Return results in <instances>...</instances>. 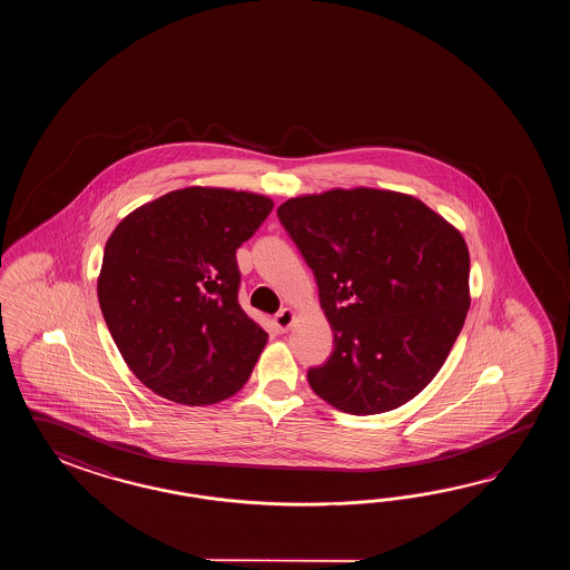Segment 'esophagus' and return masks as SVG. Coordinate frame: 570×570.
<instances>
[{
    "label": "esophagus",
    "instance_id": "esophagus-1",
    "mask_svg": "<svg viewBox=\"0 0 570 570\" xmlns=\"http://www.w3.org/2000/svg\"><path fill=\"white\" fill-rule=\"evenodd\" d=\"M293 322H295V312H293L291 307L281 309L279 314L273 317V324H275V327H277L279 332H287V330L293 326Z\"/></svg>",
    "mask_w": 570,
    "mask_h": 570
}]
</instances>
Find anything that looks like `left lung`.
Masks as SVG:
<instances>
[{"instance_id":"8db88e82","label":"left lung","mask_w":570,"mask_h":570,"mask_svg":"<svg viewBox=\"0 0 570 570\" xmlns=\"http://www.w3.org/2000/svg\"><path fill=\"white\" fill-rule=\"evenodd\" d=\"M281 224L314 271L334 352L315 395L352 415L391 412L438 375L471 307L469 248L413 195L354 187L291 197Z\"/></svg>"}]
</instances>
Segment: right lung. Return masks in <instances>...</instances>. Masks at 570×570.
Masks as SVG:
<instances>
[{
	"mask_svg": "<svg viewBox=\"0 0 570 570\" xmlns=\"http://www.w3.org/2000/svg\"><path fill=\"white\" fill-rule=\"evenodd\" d=\"M273 206L195 185L136 207L111 232L99 307L128 368L160 397L212 405L248 381L268 336L238 303L236 248Z\"/></svg>",
	"mask_w": 570,
	"mask_h": 570,
	"instance_id": "add662e5",
	"label": "right lung"
}]
</instances>
